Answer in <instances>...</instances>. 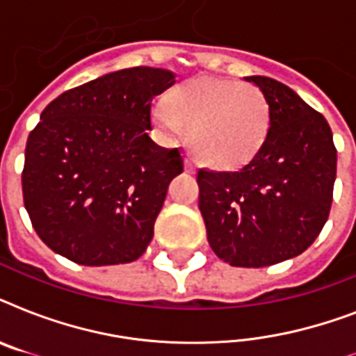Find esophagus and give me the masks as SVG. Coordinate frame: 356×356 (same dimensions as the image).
Returning a JSON list of instances; mask_svg holds the SVG:
<instances>
[{
  "instance_id": "1",
  "label": "esophagus",
  "mask_w": 356,
  "mask_h": 356,
  "mask_svg": "<svg viewBox=\"0 0 356 356\" xmlns=\"http://www.w3.org/2000/svg\"><path fill=\"white\" fill-rule=\"evenodd\" d=\"M184 168H186V172H195V162H194V159H192V156H186V159H184Z\"/></svg>"
}]
</instances>
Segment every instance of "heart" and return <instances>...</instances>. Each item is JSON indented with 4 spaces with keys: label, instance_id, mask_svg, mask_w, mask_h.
Here are the masks:
<instances>
[{
    "label": "heart",
    "instance_id": "b5f03b06",
    "mask_svg": "<svg viewBox=\"0 0 356 356\" xmlns=\"http://www.w3.org/2000/svg\"><path fill=\"white\" fill-rule=\"evenodd\" d=\"M162 133L177 138L190 129V145L218 170L248 164L264 144L270 107L254 85L225 77H195L179 85L153 108Z\"/></svg>",
    "mask_w": 356,
    "mask_h": 356
}]
</instances>
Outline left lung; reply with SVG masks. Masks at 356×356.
I'll use <instances>...</instances> for the list:
<instances>
[{"instance_id": "8db88e82", "label": "left lung", "mask_w": 356, "mask_h": 356, "mask_svg": "<svg viewBox=\"0 0 356 356\" xmlns=\"http://www.w3.org/2000/svg\"><path fill=\"white\" fill-rule=\"evenodd\" d=\"M245 81L268 102V136L236 172L201 168L200 211L220 259L264 268L301 254L321 233L332 203L337 147L327 120L292 88L262 75Z\"/></svg>"}]
</instances>
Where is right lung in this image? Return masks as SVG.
<instances>
[{
  "instance_id": "obj_1",
  "label": "right lung",
  "mask_w": 356,
  "mask_h": 356,
  "mask_svg": "<svg viewBox=\"0 0 356 356\" xmlns=\"http://www.w3.org/2000/svg\"><path fill=\"white\" fill-rule=\"evenodd\" d=\"M175 83L136 66L75 86L40 114L25 145L24 205L36 234L83 266L133 262L153 238L179 147L147 136L151 102Z\"/></svg>"
}]
</instances>
